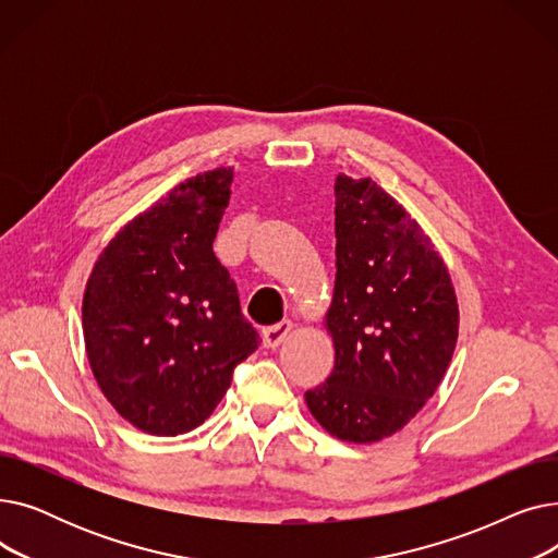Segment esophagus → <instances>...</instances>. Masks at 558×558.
I'll list each match as a JSON object with an SVG mask.
<instances>
[{
  "instance_id": "esophagus-1",
  "label": "esophagus",
  "mask_w": 558,
  "mask_h": 558,
  "mask_svg": "<svg viewBox=\"0 0 558 558\" xmlns=\"http://www.w3.org/2000/svg\"><path fill=\"white\" fill-rule=\"evenodd\" d=\"M291 328H294V324H291L289 318L280 320V324H276V326L264 328V330H262V341H264V345H267V348H276V345H280V343L289 337Z\"/></svg>"
}]
</instances>
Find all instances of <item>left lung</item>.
<instances>
[{
    "instance_id": "obj_1",
    "label": "left lung",
    "mask_w": 558,
    "mask_h": 558,
    "mask_svg": "<svg viewBox=\"0 0 558 558\" xmlns=\"http://www.w3.org/2000/svg\"><path fill=\"white\" fill-rule=\"evenodd\" d=\"M337 278L326 326L335 371L305 393L332 436L373 444L412 421L441 385L459 335L444 259L371 179L337 175Z\"/></svg>"
}]
</instances>
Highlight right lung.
Masks as SVG:
<instances>
[{"mask_svg": "<svg viewBox=\"0 0 558 558\" xmlns=\"http://www.w3.org/2000/svg\"><path fill=\"white\" fill-rule=\"evenodd\" d=\"M230 183L226 167L181 183L114 234L87 280V360L108 402L146 434L198 427L259 345L213 251Z\"/></svg>", "mask_w": 558, "mask_h": 558, "instance_id": "1", "label": "right lung"}]
</instances>
